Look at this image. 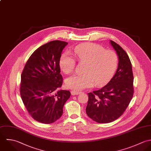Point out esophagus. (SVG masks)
Segmentation results:
<instances>
[{
    "mask_svg": "<svg viewBox=\"0 0 151 151\" xmlns=\"http://www.w3.org/2000/svg\"><path fill=\"white\" fill-rule=\"evenodd\" d=\"M71 94L72 95H78V94H79L81 92V91H71Z\"/></svg>",
    "mask_w": 151,
    "mask_h": 151,
    "instance_id": "1",
    "label": "esophagus"
}]
</instances>
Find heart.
<instances>
[{"label":"heart","instance_id":"heart-1","mask_svg":"<svg viewBox=\"0 0 151 151\" xmlns=\"http://www.w3.org/2000/svg\"><path fill=\"white\" fill-rule=\"evenodd\" d=\"M74 55L80 62H86L83 74H74L66 80L68 88L79 91L91 88L96 84H106L114 75L118 64L116 52L94 43H85L76 46ZM60 66L65 73H70L75 66V60L68 51L60 56Z\"/></svg>","mask_w":151,"mask_h":151}]
</instances>
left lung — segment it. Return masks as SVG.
<instances>
[{
  "label": "left lung",
  "instance_id": "1",
  "mask_svg": "<svg viewBox=\"0 0 151 151\" xmlns=\"http://www.w3.org/2000/svg\"><path fill=\"white\" fill-rule=\"evenodd\" d=\"M110 43L118 56L117 69L106 86L88 93L86 108L87 115L98 123H109L119 118L134 94V77L129 57L119 44L111 40Z\"/></svg>",
  "mask_w": 151,
  "mask_h": 151
}]
</instances>
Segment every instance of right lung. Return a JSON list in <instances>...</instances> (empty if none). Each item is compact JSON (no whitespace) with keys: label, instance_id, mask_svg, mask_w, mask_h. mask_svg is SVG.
Instances as JSON below:
<instances>
[{"label":"right lung","instance_id":"obj_1","mask_svg":"<svg viewBox=\"0 0 151 151\" xmlns=\"http://www.w3.org/2000/svg\"><path fill=\"white\" fill-rule=\"evenodd\" d=\"M68 44L55 40L40 47L22 72L21 97L31 116L38 122L51 124L58 120L70 96L69 91L59 89L62 85L60 60Z\"/></svg>","mask_w":151,"mask_h":151}]
</instances>
